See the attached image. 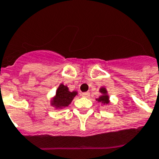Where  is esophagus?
<instances>
[{
  "instance_id": "1",
  "label": "esophagus",
  "mask_w": 159,
  "mask_h": 159,
  "mask_svg": "<svg viewBox=\"0 0 159 159\" xmlns=\"http://www.w3.org/2000/svg\"><path fill=\"white\" fill-rule=\"evenodd\" d=\"M82 97H85V98H89V97H90V93H89V92L82 93Z\"/></svg>"
}]
</instances>
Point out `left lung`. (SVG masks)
Here are the masks:
<instances>
[{
	"instance_id": "obj_1",
	"label": "left lung",
	"mask_w": 159,
	"mask_h": 159,
	"mask_svg": "<svg viewBox=\"0 0 159 159\" xmlns=\"http://www.w3.org/2000/svg\"><path fill=\"white\" fill-rule=\"evenodd\" d=\"M100 92L101 93V95L100 97L96 99L98 102H100L104 104H109V96L108 95V91H107L105 87H101L100 89Z\"/></svg>"
}]
</instances>
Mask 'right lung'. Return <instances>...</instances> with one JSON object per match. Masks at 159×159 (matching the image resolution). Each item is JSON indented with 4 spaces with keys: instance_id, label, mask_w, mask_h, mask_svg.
I'll use <instances>...</instances> for the list:
<instances>
[{
    "instance_id": "obj_1",
    "label": "right lung",
    "mask_w": 159,
    "mask_h": 159,
    "mask_svg": "<svg viewBox=\"0 0 159 159\" xmlns=\"http://www.w3.org/2000/svg\"><path fill=\"white\" fill-rule=\"evenodd\" d=\"M77 95V91H69L68 86L60 84L56 90L55 96L51 99L50 104L55 109H63L68 106Z\"/></svg>"
}]
</instances>
